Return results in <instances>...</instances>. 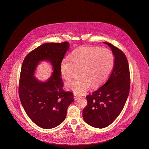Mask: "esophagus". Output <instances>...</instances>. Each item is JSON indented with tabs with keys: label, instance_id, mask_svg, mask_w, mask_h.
Wrapping results in <instances>:
<instances>
[{
	"label": "esophagus",
	"instance_id": "1",
	"mask_svg": "<svg viewBox=\"0 0 149 149\" xmlns=\"http://www.w3.org/2000/svg\"><path fill=\"white\" fill-rule=\"evenodd\" d=\"M74 99H75V100H78V99H79V98H80V97L79 96V95H77L76 94H74Z\"/></svg>",
	"mask_w": 149,
	"mask_h": 149
}]
</instances>
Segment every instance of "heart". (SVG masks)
<instances>
[{
  "instance_id": "1",
  "label": "heart",
  "mask_w": 149,
  "mask_h": 149,
  "mask_svg": "<svg viewBox=\"0 0 149 149\" xmlns=\"http://www.w3.org/2000/svg\"><path fill=\"white\" fill-rule=\"evenodd\" d=\"M60 64L62 77L70 80L76 69H80L79 79L68 82L67 88L76 95H83L91 85L97 87L107 80L113 71L115 56L111 50L98 47L80 46L73 50Z\"/></svg>"
}]
</instances>
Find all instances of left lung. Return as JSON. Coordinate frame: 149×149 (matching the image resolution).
Instances as JSON below:
<instances>
[{"instance_id": "obj_1", "label": "left lung", "mask_w": 149, "mask_h": 149, "mask_svg": "<svg viewBox=\"0 0 149 149\" xmlns=\"http://www.w3.org/2000/svg\"><path fill=\"white\" fill-rule=\"evenodd\" d=\"M115 56L113 71L104 85L87 95L82 111L85 121L91 126L103 128L111 125L122 111L130 88V72L125 54L116 46L104 42Z\"/></svg>"}]
</instances>
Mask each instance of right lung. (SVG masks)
Here are the masks:
<instances>
[{"instance_id":"obj_1","label":"right lung","mask_w":149,"mask_h":149,"mask_svg":"<svg viewBox=\"0 0 149 149\" xmlns=\"http://www.w3.org/2000/svg\"><path fill=\"white\" fill-rule=\"evenodd\" d=\"M69 47L67 41L45 43L30 52L23 62L18 87L19 99L28 117L42 128H52L62 123L69 105L74 100L72 92L63 90L60 72L61 62ZM41 60L50 61L54 69L46 82L33 77Z\"/></svg>"}]
</instances>
